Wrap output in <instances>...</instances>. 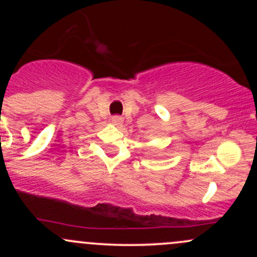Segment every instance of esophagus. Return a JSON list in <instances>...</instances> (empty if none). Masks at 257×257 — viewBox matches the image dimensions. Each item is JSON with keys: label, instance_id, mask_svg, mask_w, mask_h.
I'll use <instances>...</instances> for the list:
<instances>
[{"label": "esophagus", "instance_id": "34e87169", "mask_svg": "<svg viewBox=\"0 0 257 257\" xmlns=\"http://www.w3.org/2000/svg\"><path fill=\"white\" fill-rule=\"evenodd\" d=\"M112 124H114L116 126H120L123 124V118L120 116H113L111 118Z\"/></svg>", "mask_w": 257, "mask_h": 257}]
</instances>
